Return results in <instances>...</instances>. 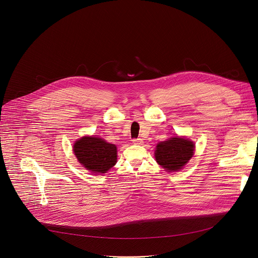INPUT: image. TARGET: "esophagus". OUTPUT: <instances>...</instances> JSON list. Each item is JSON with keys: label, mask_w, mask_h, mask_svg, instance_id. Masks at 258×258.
Wrapping results in <instances>:
<instances>
[{"label": "esophagus", "mask_w": 258, "mask_h": 258, "mask_svg": "<svg viewBox=\"0 0 258 258\" xmlns=\"http://www.w3.org/2000/svg\"><path fill=\"white\" fill-rule=\"evenodd\" d=\"M133 143L135 145H142L143 144V140L142 139H134L133 140Z\"/></svg>", "instance_id": "obj_1"}]
</instances>
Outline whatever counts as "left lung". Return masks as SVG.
I'll return each instance as SVG.
<instances>
[{
    "label": "left lung",
    "instance_id": "8db88e82",
    "mask_svg": "<svg viewBox=\"0 0 258 258\" xmlns=\"http://www.w3.org/2000/svg\"><path fill=\"white\" fill-rule=\"evenodd\" d=\"M195 145L183 137H172L156 146L155 159L167 171H178L193 157Z\"/></svg>",
    "mask_w": 258,
    "mask_h": 258
}]
</instances>
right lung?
I'll list each match as a JSON object with an SVG mask.
<instances>
[{
	"instance_id": "add662e5",
	"label": "right lung",
	"mask_w": 258,
	"mask_h": 258,
	"mask_svg": "<svg viewBox=\"0 0 258 258\" xmlns=\"http://www.w3.org/2000/svg\"><path fill=\"white\" fill-rule=\"evenodd\" d=\"M73 152L79 162L93 173H105L117 161V148L105 140L86 136L73 145Z\"/></svg>"
}]
</instances>
